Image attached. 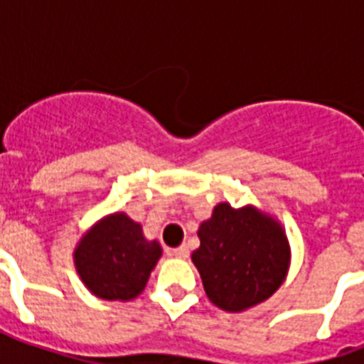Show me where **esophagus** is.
I'll return each instance as SVG.
<instances>
[{
  "label": "esophagus",
  "instance_id": "esophagus-1",
  "mask_svg": "<svg viewBox=\"0 0 364 364\" xmlns=\"http://www.w3.org/2000/svg\"><path fill=\"white\" fill-rule=\"evenodd\" d=\"M171 253L176 255L177 259H187V257H188V247H187V245H179V247L171 249Z\"/></svg>",
  "mask_w": 364,
  "mask_h": 364
}]
</instances>
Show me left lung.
I'll use <instances>...</instances> for the list:
<instances>
[{
	"label": "left lung",
	"mask_w": 364,
	"mask_h": 364,
	"mask_svg": "<svg viewBox=\"0 0 364 364\" xmlns=\"http://www.w3.org/2000/svg\"><path fill=\"white\" fill-rule=\"evenodd\" d=\"M193 253L208 299L221 310L242 311L276 293L289 268L283 228L255 208L219 204L198 228Z\"/></svg>",
	"instance_id": "obj_1"
}]
</instances>
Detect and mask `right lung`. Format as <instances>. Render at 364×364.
<instances>
[{
	"mask_svg": "<svg viewBox=\"0 0 364 364\" xmlns=\"http://www.w3.org/2000/svg\"><path fill=\"white\" fill-rule=\"evenodd\" d=\"M160 255V243L143 238L141 225L115 213L82 236L75 249V268L100 299L130 300L143 291Z\"/></svg>",
	"mask_w": 364,
	"mask_h": 364,
	"instance_id": "1",
	"label": "right lung"
}]
</instances>
